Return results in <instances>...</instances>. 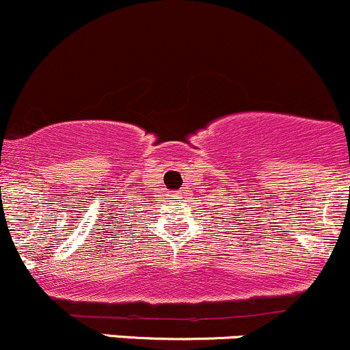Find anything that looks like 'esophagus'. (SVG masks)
<instances>
[{
  "label": "esophagus",
  "instance_id": "34e87169",
  "mask_svg": "<svg viewBox=\"0 0 350 350\" xmlns=\"http://www.w3.org/2000/svg\"><path fill=\"white\" fill-rule=\"evenodd\" d=\"M183 190H178V192H175V193H170V197L172 199H182V196H183Z\"/></svg>",
  "mask_w": 350,
  "mask_h": 350
}]
</instances>
